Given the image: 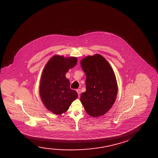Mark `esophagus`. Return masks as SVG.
<instances>
[{"label":"esophagus","instance_id":"obj_1","mask_svg":"<svg viewBox=\"0 0 158 158\" xmlns=\"http://www.w3.org/2000/svg\"><path fill=\"white\" fill-rule=\"evenodd\" d=\"M76 91H77V93H78V95L80 96V93H81V90H80V89H77Z\"/></svg>","mask_w":158,"mask_h":158}]
</instances>
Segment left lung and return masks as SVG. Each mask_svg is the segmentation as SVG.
<instances>
[{"label":"left lung","mask_w":158,"mask_h":158,"mask_svg":"<svg viewBox=\"0 0 158 158\" xmlns=\"http://www.w3.org/2000/svg\"><path fill=\"white\" fill-rule=\"evenodd\" d=\"M86 74V91L80 101L87 113L93 117L104 115L115 102L118 85L114 73L105 58L100 54L87 56L81 61Z\"/></svg>","instance_id":"obj_1"}]
</instances>
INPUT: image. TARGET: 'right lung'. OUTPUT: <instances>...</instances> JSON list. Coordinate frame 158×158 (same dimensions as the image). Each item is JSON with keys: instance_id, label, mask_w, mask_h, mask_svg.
Segmentation results:
<instances>
[{"instance_id": "1", "label": "right lung", "mask_w": 158, "mask_h": 158, "mask_svg": "<svg viewBox=\"0 0 158 158\" xmlns=\"http://www.w3.org/2000/svg\"><path fill=\"white\" fill-rule=\"evenodd\" d=\"M76 57L64 58L54 56L44 67L40 85V95L46 108L55 114H61L69 108L78 97V93L70 89L65 74L77 63Z\"/></svg>"}]
</instances>
